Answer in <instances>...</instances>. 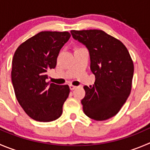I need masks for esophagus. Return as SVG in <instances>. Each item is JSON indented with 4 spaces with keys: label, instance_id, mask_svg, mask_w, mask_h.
<instances>
[{
    "label": "esophagus",
    "instance_id": "1",
    "mask_svg": "<svg viewBox=\"0 0 150 150\" xmlns=\"http://www.w3.org/2000/svg\"><path fill=\"white\" fill-rule=\"evenodd\" d=\"M69 87H70V89H71V91H73V90H74L75 88H76V86H75V85H69Z\"/></svg>",
    "mask_w": 150,
    "mask_h": 150
}]
</instances>
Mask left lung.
<instances>
[{
  "label": "left lung",
  "mask_w": 150,
  "mask_h": 150,
  "mask_svg": "<svg viewBox=\"0 0 150 150\" xmlns=\"http://www.w3.org/2000/svg\"><path fill=\"white\" fill-rule=\"evenodd\" d=\"M71 33L89 51L96 77L93 86L84 87V112L96 121L110 119L119 112L132 89L134 65L129 51L119 40L102 30H71Z\"/></svg>",
  "instance_id": "left-lung-1"
}]
</instances>
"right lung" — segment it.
Masks as SVG:
<instances>
[{
  "instance_id": "obj_1",
  "label": "right lung",
  "mask_w": 150,
  "mask_h": 150,
  "mask_svg": "<svg viewBox=\"0 0 150 150\" xmlns=\"http://www.w3.org/2000/svg\"><path fill=\"white\" fill-rule=\"evenodd\" d=\"M70 37L68 31H41L15 51L12 68L15 96L34 120L49 122L62 115L69 86L47 82V73L56 67L59 51Z\"/></svg>"
}]
</instances>
